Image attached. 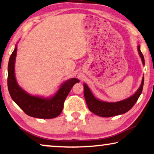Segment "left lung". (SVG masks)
I'll return each mask as SVG.
<instances>
[{
  "mask_svg": "<svg viewBox=\"0 0 154 154\" xmlns=\"http://www.w3.org/2000/svg\"><path fill=\"white\" fill-rule=\"evenodd\" d=\"M137 51L139 55L142 59V64L144 65V58L141 51L140 46H137ZM144 85V77L140 88L134 94L128 97V99L122 100L117 102H106L99 100L94 97L92 92L85 83L83 84L84 86V97L85 99L87 106L89 110L94 114L99 115L103 117H110L113 116L122 115L130 110L135 103H136L138 98L142 92Z\"/></svg>",
  "mask_w": 154,
  "mask_h": 154,
  "instance_id": "obj_1",
  "label": "left lung"
}]
</instances>
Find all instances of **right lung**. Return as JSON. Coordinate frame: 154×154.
Returning a JSON list of instances; mask_svg holds the SVG:
<instances>
[{"instance_id":"obj_1","label":"right lung","mask_w":154,"mask_h":154,"mask_svg":"<svg viewBox=\"0 0 154 154\" xmlns=\"http://www.w3.org/2000/svg\"><path fill=\"white\" fill-rule=\"evenodd\" d=\"M17 46L8 62V87L13 101L21 108L26 115L39 119H52L60 115L64 107V102L76 82L77 79H71L61 85L60 88L53 97L43 98L28 94L18 85L14 73V64Z\"/></svg>"}]
</instances>
